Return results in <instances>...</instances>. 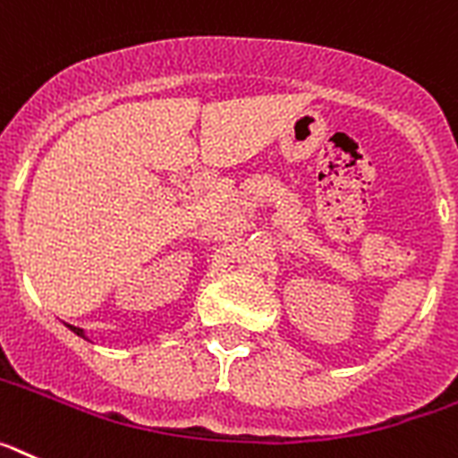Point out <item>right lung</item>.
Instances as JSON below:
<instances>
[{"instance_id":"add662e5","label":"right lung","mask_w":458,"mask_h":458,"mask_svg":"<svg viewBox=\"0 0 458 458\" xmlns=\"http://www.w3.org/2000/svg\"><path fill=\"white\" fill-rule=\"evenodd\" d=\"M69 329H72L76 335H81V338H85V341H88V335H85L83 329H78V327H72V324H69Z\"/></svg>"}]
</instances>
